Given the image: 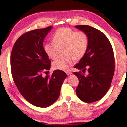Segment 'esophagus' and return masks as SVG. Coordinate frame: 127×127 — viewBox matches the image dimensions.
I'll list each match as a JSON object with an SVG mask.
<instances>
[{
    "label": "esophagus",
    "mask_w": 127,
    "mask_h": 127,
    "mask_svg": "<svg viewBox=\"0 0 127 127\" xmlns=\"http://www.w3.org/2000/svg\"><path fill=\"white\" fill-rule=\"evenodd\" d=\"M66 74L68 75H70L71 74V71H66Z\"/></svg>",
    "instance_id": "1"
}]
</instances>
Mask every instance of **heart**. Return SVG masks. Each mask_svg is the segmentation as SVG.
I'll list each match as a JSON object with an SVG mask.
<instances>
[{
  "mask_svg": "<svg viewBox=\"0 0 127 127\" xmlns=\"http://www.w3.org/2000/svg\"><path fill=\"white\" fill-rule=\"evenodd\" d=\"M52 40L53 43L45 44L44 51L50 58L55 59L60 50L64 49V53L67 57L60 58L52 63L53 69L64 71L69 69L76 59L83 57L89 44L88 36L85 32H77L69 28L57 30L53 34Z\"/></svg>",
  "mask_w": 127,
  "mask_h": 127,
  "instance_id": "1",
  "label": "heart"
}]
</instances>
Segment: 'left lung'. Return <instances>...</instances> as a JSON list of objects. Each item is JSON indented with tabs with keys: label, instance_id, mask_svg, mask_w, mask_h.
<instances>
[{
	"label": "left lung",
	"instance_id": "obj_1",
	"mask_svg": "<svg viewBox=\"0 0 127 127\" xmlns=\"http://www.w3.org/2000/svg\"><path fill=\"white\" fill-rule=\"evenodd\" d=\"M75 27L85 32L89 40L85 55L75 66L83 73L87 68L88 72L87 76L81 71L74 72L79 79L76 94L83 102L93 103L104 97L111 86L114 72L113 49L107 37L99 30L86 25Z\"/></svg>",
	"mask_w": 127,
	"mask_h": 127
}]
</instances>
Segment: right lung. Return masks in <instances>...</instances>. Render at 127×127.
<instances>
[{
  "label": "right lung",
  "mask_w": 127,
  "mask_h": 127,
  "mask_svg": "<svg viewBox=\"0 0 127 127\" xmlns=\"http://www.w3.org/2000/svg\"><path fill=\"white\" fill-rule=\"evenodd\" d=\"M52 28L50 26L23 34L15 43L10 56L11 74L19 92L27 101L40 107L49 106L57 100L67 76L59 70L50 77L42 75L51 67L43 43Z\"/></svg>",
  "instance_id": "add662e5"
}]
</instances>
